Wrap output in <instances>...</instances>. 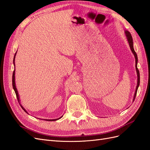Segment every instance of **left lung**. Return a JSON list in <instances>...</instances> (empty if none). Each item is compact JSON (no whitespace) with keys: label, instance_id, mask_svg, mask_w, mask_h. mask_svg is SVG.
<instances>
[{"label":"left lung","instance_id":"obj_1","mask_svg":"<svg viewBox=\"0 0 150 150\" xmlns=\"http://www.w3.org/2000/svg\"><path fill=\"white\" fill-rule=\"evenodd\" d=\"M125 35H126V37L127 38V40H128L129 45V47L130 49L131 50V51L133 53L134 57H135V62H136V71H137V76H138V80H137V88H136V91H135V93H134V98H133V101H134V99L136 98V96H137V90L138 88L139 87V81H140V77H139V70L137 67V64H138V56H137V54L136 53V52L134 51V49L133 47V38H132V36H131V34L129 32H128V30H126L125 31Z\"/></svg>","mask_w":150,"mask_h":150}]
</instances>
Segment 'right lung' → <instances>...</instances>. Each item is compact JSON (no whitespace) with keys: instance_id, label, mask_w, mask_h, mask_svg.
<instances>
[{"instance_id":"right-lung-1","label":"right lung","mask_w":150,"mask_h":150,"mask_svg":"<svg viewBox=\"0 0 150 150\" xmlns=\"http://www.w3.org/2000/svg\"><path fill=\"white\" fill-rule=\"evenodd\" d=\"M16 53H17V52H16V54H15V55H14V57H13V64H14V66H15V57H16ZM12 86H13V90H14V91H15V93H16V96H17V100H18V101H19V104H20V105H21V108L23 109L24 110V111L25 112H27L28 113V112L26 111V110H25V109L22 107V106L21 105V103H20V99H19V94H18V92H17V88H16V83H15V70L13 71V75H12ZM62 117V116L61 117H60L59 118H57V119H55V120H46V121H56V120H59V119H60V118H61Z\"/></svg>"}]
</instances>
